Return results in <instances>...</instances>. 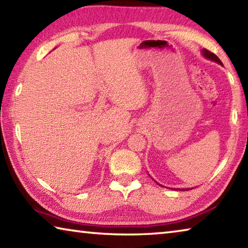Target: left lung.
<instances>
[{"mask_svg": "<svg viewBox=\"0 0 248 248\" xmlns=\"http://www.w3.org/2000/svg\"><path fill=\"white\" fill-rule=\"evenodd\" d=\"M202 54H203V57L204 58H207V59H209V60H212V61H216V62H217V63L219 64H221L222 65V62H221V60L219 58H217L215 53H212L211 51H209V50H207V49H202ZM182 190H185V189H182ZM186 190H188V189H186Z\"/></svg>", "mask_w": 248, "mask_h": 248, "instance_id": "obj_1", "label": "left lung"}]
</instances>
